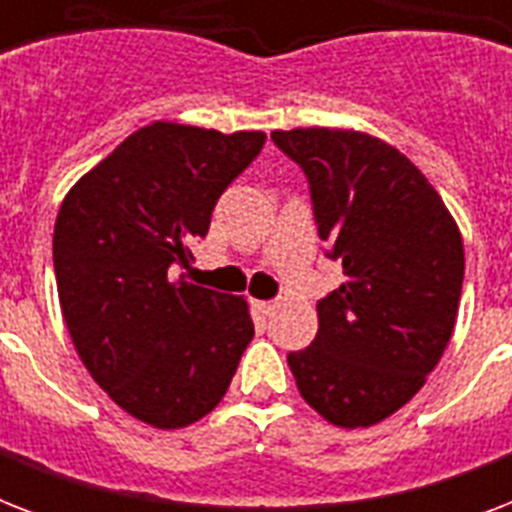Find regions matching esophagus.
Segmentation results:
<instances>
[{"instance_id": "1", "label": "esophagus", "mask_w": 512, "mask_h": 512, "mask_svg": "<svg viewBox=\"0 0 512 512\" xmlns=\"http://www.w3.org/2000/svg\"><path fill=\"white\" fill-rule=\"evenodd\" d=\"M255 308L263 313V316H271V313L279 308V303H276V300H255Z\"/></svg>"}]
</instances>
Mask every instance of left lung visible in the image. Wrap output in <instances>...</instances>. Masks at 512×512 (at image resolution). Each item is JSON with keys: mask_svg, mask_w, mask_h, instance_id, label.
I'll return each mask as SVG.
<instances>
[{"mask_svg": "<svg viewBox=\"0 0 512 512\" xmlns=\"http://www.w3.org/2000/svg\"><path fill=\"white\" fill-rule=\"evenodd\" d=\"M271 138L308 177L319 239L345 273L316 305V340L289 353V369L324 420L369 428L444 356L465 276L460 228L428 177L380 138L329 127Z\"/></svg>", "mask_w": 512, "mask_h": 512, "instance_id": "1", "label": "left lung"}]
</instances>
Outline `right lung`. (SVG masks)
Returning a JSON list of instances; mask_svg holds the SVG:
<instances>
[{"mask_svg":"<svg viewBox=\"0 0 512 512\" xmlns=\"http://www.w3.org/2000/svg\"><path fill=\"white\" fill-rule=\"evenodd\" d=\"M263 143V132L154 122L60 204L52 263L68 335L92 380L154 428L212 412L255 335L244 297L170 271L191 263L217 199Z\"/></svg>","mask_w":512,"mask_h":512,"instance_id":"1","label":"right lung"}]
</instances>
